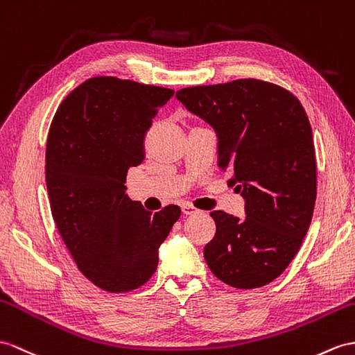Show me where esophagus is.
I'll use <instances>...</instances> for the list:
<instances>
[{"mask_svg":"<svg viewBox=\"0 0 355 355\" xmlns=\"http://www.w3.org/2000/svg\"><path fill=\"white\" fill-rule=\"evenodd\" d=\"M182 212H184L185 215H193V214H197L198 211L196 209L194 206H191V205H182Z\"/></svg>","mask_w":355,"mask_h":355,"instance_id":"34e87169","label":"esophagus"}]
</instances>
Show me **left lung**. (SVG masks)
I'll return each instance as SVG.
<instances>
[{"label": "left lung", "mask_w": 355, "mask_h": 355, "mask_svg": "<svg viewBox=\"0 0 355 355\" xmlns=\"http://www.w3.org/2000/svg\"><path fill=\"white\" fill-rule=\"evenodd\" d=\"M176 98L214 128L218 167L245 202L243 218L211 212L217 232L205 261L229 286H265L298 253L315 209L316 159L306 111L291 92L250 78L187 87Z\"/></svg>", "instance_id": "8db88e82"}]
</instances>
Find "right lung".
Masks as SVG:
<instances>
[{"instance_id":"1","label":"right lung","mask_w":355,"mask_h":355,"mask_svg":"<svg viewBox=\"0 0 355 355\" xmlns=\"http://www.w3.org/2000/svg\"><path fill=\"white\" fill-rule=\"evenodd\" d=\"M171 89L114 76H96L69 93L58 107L46 143L51 212L80 271L108 292L148 282L158 250L179 217L125 194L126 173L144 159L143 140Z\"/></svg>"}]
</instances>
